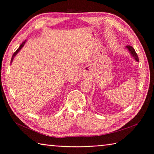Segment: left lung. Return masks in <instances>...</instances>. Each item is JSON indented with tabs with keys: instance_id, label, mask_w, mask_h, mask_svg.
Segmentation results:
<instances>
[{
	"instance_id": "obj_1",
	"label": "left lung",
	"mask_w": 154,
	"mask_h": 154,
	"mask_svg": "<svg viewBox=\"0 0 154 154\" xmlns=\"http://www.w3.org/2000/svg\"><path fill=\"white\" fill-rule=\"evenodd\" d=\"M125 48L129 51V53H130L131 55L134 57L135 61H137V62H139V58H138V56L137 55V53H135V49H134V48L132 47L131 46H129V45H128V46H126Z\"/></svg>"
}]
</instances>
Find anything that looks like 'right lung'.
Instances as JSON below:
<instances>
[{"label": "right lung", "mask_w": 154, "mask_h": 154, "mask_svg": "<svg viewBox=\"0 0 154 154\" xmlns=\"http://www.w3.org/2000/svg\"><path fill=\"white\" fill-rule=\"evenodd\" d=\"M26 40H25V41H24L23 42V43L21 44L20 45V47H19V49H18L16 51H15V52L14 53V54L13 55V57H12V59H11V63H12V62H13V59H14V57L17 55V54L20 51V50L22 49V48L24 47V45H25V44L26 43Z\"/></svg>", "instance_id": "1"}]
</instances>
